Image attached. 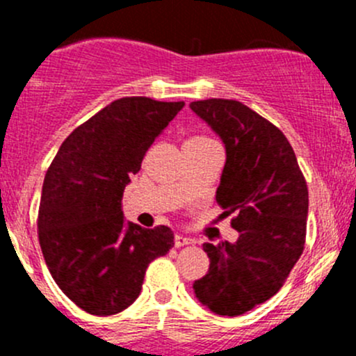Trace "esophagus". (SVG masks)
<instances>
[{
  "label": "esophagus",
  "instance_id": "esophagus-1",
  "mask_svg": "<svg viewBox=\"0 0 356 356\" xmlns=\"http://www.w3.org/2000/svg\"><path fill=\"white\" fill-rule=\"evenodd\" d=\"M175 248H181V246H186V245H193L195 243V239L191 238H186V236L182 234H175Z\"/></svg>",
  "mask_w": 356,
  "mask_h": 356
}]
</instances>
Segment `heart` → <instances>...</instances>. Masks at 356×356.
Here are the masks:
<instances>
[{
  "instance_id": "1",
  "label": "heart",
  "mask_w": 356,
  "mask_h": 356,
  "mask_svg": "<svg viewBox=\"0 0 356 356\" xmlns=\"http://www.w3.org/2000/svg\"><path fill=\"white\" fill-rule=\"evenodd\" d=\"M201 139H208V138H204V136H195V138H191L189 141H201Z\"/></svg>"
}]
</instances>
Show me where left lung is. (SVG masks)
I'll list each match as a JSON object with an SVG mask.
<instances>
[{"instance_id":"1","label":"left lung","mask_w":356,"mask_h":356,"mask_svg":"<svg viewBox=\"0 0 356 356\" xmlns=\"http://www.w3.org/2000/svg\"><path fill=\"white\" fill-rule=\"evenodd\" d=\"M189 106L225 145L215 198L239 232L236 243H204L210 268L193 289L213 314L238 317L270 300L300 260L307 181L286 136L241 102L211 98Z\"/></svg>"}]
</instances>
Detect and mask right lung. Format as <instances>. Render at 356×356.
Wrapping results in <instances>:
<instances>
[{
  "instance_id": "right-lung-1",
  "label": "right lung",
  "mask_w": 356,
  "mask_h": 356,
  "mask_svg": "<svg viewBox=\"0 0 356 356\" xmlns=\"http://www.w3.org/2000/svg\"><path fill=\"white\" fill-rule=\"evenodd\" d=\"M184 102L131 96L79 125L53 158L38 215L42 257L58 288L91 315H115L136 301L148 265L174 246L167 225L124 220L131 175Z\"/></svg>"
}]
</instances>
